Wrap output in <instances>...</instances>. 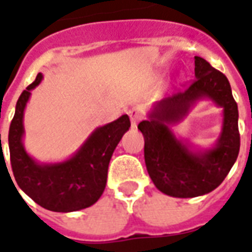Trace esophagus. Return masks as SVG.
Listing matches in <instances>:
<instances>
[{"label": "esophagus", "mask_w": 252, "mask_h": 252, "mask_svg": "<svg viewBox=\"0 0 252 252\" xmlns=\"http://www.w3.org/2000/svg\"><path fill=\"white\" fill-rule=\"evenodd\" d=\"M128 115H129V119H131L132 126H135L137 123H139V121L143 119V110H142V108H140V106L135 105V106H132L131 109H129Z\"/></svg>", "instance_id": "1"}]
</instances>
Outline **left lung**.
I'll use <instances>...</instances> for the list:
<instances>
[{"instance_id": "8db88e82", "label": "left lung", "mask_w": 252, "mask_h": 252, "mask_svg": "<svg viewBox=\"0 0 252 252\" xmlns=\"http://www.w3.org/2000/svg\"><path fill=\"white\" fill-rule=\"evenodd\" d=\"M194 75L185 92L160 101L150 120L137 126L144 136V160L151 180L162 193L180 198L216 189L229 173L240 148L238 104L227 77L200 57H194ZM204 95L224 108L223 132L213 150L193 154L172 136L167 123L180 118L190 103Z\"/></svg>"}]
</instances>
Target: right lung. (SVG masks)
<instances>
[{"instance_id": "1", "label": "right lung", "mask_w": 252, "mask_h": 252, "mask_svg": "<svg viewBox=\"0 0 252 252\" xmlns=\"http://www.w3.org/2000/svg\"><path fill=\"white\" fill-rule=\"evenodd\" d=\"M40 72L17 99L9 126V153L14 180L36 204L52 212H74L93 205L104 193L112 154L131 121L126 115L97 128L71 159L58 164H37L25 153L23 115L31 90L41 81ZM1 144V133H0ZM6 166V164H5ZM19 191V190H17Z\"/></svg>"}]
</instances>
